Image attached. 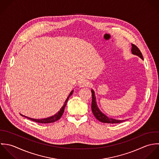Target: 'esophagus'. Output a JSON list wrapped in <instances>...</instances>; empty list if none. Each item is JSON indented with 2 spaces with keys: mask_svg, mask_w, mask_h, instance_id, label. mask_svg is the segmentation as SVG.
<instances>
[{
  "mask_svg": "<svg viewBox=\"0 0 159 159\" xmlns=\"http://www.w3.org/2000/svg\"><path fill=\"white\" fill-rule=\"evenodd\" d=\"M89 85H90V84H89V82L87 80H82L81 82H79V85L80 87H87Z\"/></svg>",
  "mask_w": 159,
  "mask_h": 159,
  "instance_id": "esophagus-1",
  "label": "esophagus"
}]
</instances>
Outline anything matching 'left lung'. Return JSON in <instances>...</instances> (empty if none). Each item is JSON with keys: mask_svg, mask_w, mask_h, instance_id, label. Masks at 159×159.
Masks as SVG:
<instances>
[{"mask_svg": "<svg viewBox=\"0 0 159 159\" xmlns=\"http://www.w3.org/2000/svg\"><path fill=\"white\" fill-rule=\"evenodd\" d=\"M131 53L133 55H136L139 57L143 60V57L142 55L141 52L139 50V48L134 44H131ZM92 110L93 115L95 116L96 119L102 123H107V124H118L122 122H124L126 120H119V119H115L113 118H110L103 114L98 108L96 100L95 94V92L93 89H92Z\"/></svg>", "mask_w": 159, "mask_h": 159, "instance_id": "1", "label": "left lung"}]
</instances>
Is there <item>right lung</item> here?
<instances>
[{
  "label": "right lung",
  "instance_id": "1",
  "mask_svg": "<svg viewBox=\"0 0 159 159\" xmlns=\"http://www.w3.org/2000/svg\"><path fill=\"white\" fill-rule=\"evenodd\" d=\"M73 92H74V90H72L71 92L69 93V95L67 96V99H66V101H65V102H64V105L63 106V107L60 109V110L57 114H55V115H53V116H51V117H47V118L42 119H32V118H31V117H28L25 116H23V115H22V114H21V115L22 116L26 117V118H28V119L34 121V122H37V123H40V124H49V123L55 122L57 121L58 120H59V119L61 117L62 115L63 114L64 111V108H65V107H66V106L67 102V101H68L69 97L72 95Z\"/></svg>",
  "mask_w": 159,
  "mask_h": 159
}]
</instances>
